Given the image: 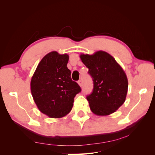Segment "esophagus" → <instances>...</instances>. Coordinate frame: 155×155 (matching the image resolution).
I'll use <instances>...</instances> for the list:
<instances>
[{
  "label": "esophagus",
  "instance_id": "esophagus-1",
  "mask_svg": "<svg viewBox=\"0 0 155 155\" xmlns=\"http://www.w3.org/2000/svg\"><path fill=\"white\" fill-rule=\"evenodd\" d=\"M78 83L79 84V85L80 86V87L82 86V81H81V80H79V81H78Z\"/></svg>",
  "mask_w": 155,
  "mask_h": 155
}]
</instances>
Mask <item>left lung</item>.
<instances>
[{
	"label": "left lung",
	"instance_id": "8db88e82",
	"mask_svg": "<svg viewBox=\"0 0 155 155\" xmlns=\"http://www.w3.org/2000/svg\"><path fill=\"white\" fill-rule=\"evenodd\" d=\"M81 61L92 78V92L87 96L91 111L97 116H107L125 102L128 80L123 68L115 59L104 51L81 54Z\"/></svg>",
	"mask_w": 155,
	"mask_h": 155
}]
</instances>
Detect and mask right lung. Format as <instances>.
Instances as JSON below:
<instances>
[{
	"mask_svg": "<svg viewBox=\"0 0 155 155\" xmlns=\"http://www.w3.org/2000/svg\"><path fill=\"white\" fill-rule=\"evenodd\" d=\"M69 56L55 51L46 54L31 79V95L39 110L50 118H60L71 111L74 97L81 92L67 68Z\"/></svg>",
	"mask_w": 155,
	"mask_h": 155,
	"instance_id": "right-lung-1",
	"label": "right lung"
}]
</instances>
